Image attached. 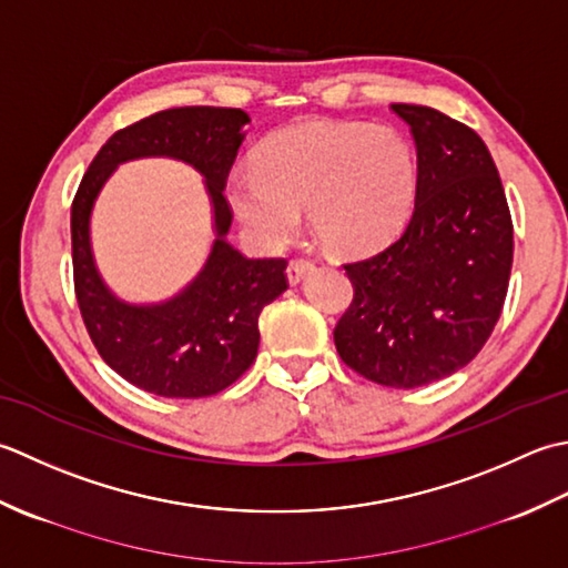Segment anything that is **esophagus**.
<instances>
[{
    "label": "esophagus",
    "instance_id": "esophagus-1",
    "mask_svg": "<svg viewBox=\"0 0 568 568\" xmlns=\"http://www.w3.org/2000/svg\"><path fill=\"white\" fill-rule=\"evenodd\" d=\"M316 270V264L311 262V260H292L288 262V267H286V276H288V282L292 284H298L301 280H304V274H308V272H314Z\"/></svg>",
    "mask_w": 568,
    "mask_h": 568
}]
</instances>
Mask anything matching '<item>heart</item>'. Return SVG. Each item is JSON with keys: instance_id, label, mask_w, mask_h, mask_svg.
Listing matches in <instances>:
<instances>
[{"instance_id": "1", "label": "heart", "mask_w": 568, "mask_h": 568, "mask_svg": "<svg viewBox=\"0 0 568 568\" xmlns=\"http://www.w3.org/2000/svg\"><path fill=\"white\" fill-rule=\"evenodd\" d=\"M254 164L230 173L227 201L264 250H280L294 237L301 205L328 250H375L407 223L419 189L414 149L387 124L286 126L257 146Z\"/></svg>"}]
</instances>
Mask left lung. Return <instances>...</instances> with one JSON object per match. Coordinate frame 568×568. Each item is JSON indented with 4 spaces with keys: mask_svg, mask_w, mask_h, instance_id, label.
<instances>
[{
    "mask_svg": "<svg viewBox=\"0 0 568 568\" xmlns=\"http://www.w3.org/2000/svg\"><path fill=\"white\" fill-rule=\"evenodd\" d=\"M416 144L414 213L369 257L345 262L353 301L333 331L343 363L385 387L412 389L458 373L503 314L513 217L483 139L424 105H392Z\"/></svg>",
    "mask_w": 568,
    "mask_h": 568,
    "instance_id": "left-lung-1",
    "label": "left lung"
}]
</instances>
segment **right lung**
<instances>
[{"label": "right lung", "instance_id": "obj_1", "mask_svg": "<svg viewBox=\"0 0 568 568\" xmlns=\"http://www.w3.org/2000/svg\"><path fill=\"white\" fill-rule=\"evenodd\" d=\"M247 112L173 108L114 132L80 181L71 207L73 284L80 316L114 373L159 397L199 399L233 385L260 348L262 308L286 292V260H250L225 240L233 211L227 173L242 144ZM139 155H171L199 168L214 201V250L202 274L156 307H132L109 294L89 252V211L113 166Z\"/></svg>", "mask_w": 568, "mask_h": 568}]
</instances>
